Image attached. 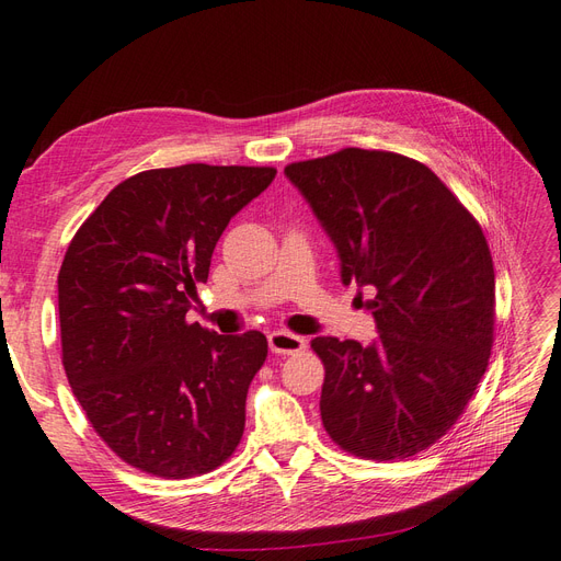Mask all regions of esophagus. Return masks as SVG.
<instances>
[{
    "label": "esophagus",
    "mask_w": 561,
    "mask_h": 561,
    "mask_svg": "<svg viewBox=\"0 0 561 561\" xmlns=\"http://www.w3.org/2000/svg\"><path fill=\"white\" fill-rule=\"evenodd\" d=\"M268 347H272V353L276 355H297L306 351V339L289 332H274L268 336Z\"/></svg>",
    "instance_id": "esophagus-1"
}]
</instances>
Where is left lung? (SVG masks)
Here are the masks:
<instances>
[{
  "instance_id": "obj_1",
  "label": "left lung",
  "mask_w": 561,
  "mask_h": 561,
  "mask_svg": "<svg viewBox=\"0 0 561 561\" xmlns=\"http://www.w3.org/2000/svg\"><path fill=\"white\" fill-rule=\"evenodd\" d=\"M287 179L311 204L341 257V278L371 287V345L318 336L320 415L362 459L413 457L469 405L494 343V264L485 234L450 187L390 150L343 148L293 162Z\"/></svg>"
}]
</instances>
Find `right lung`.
Returning <instances> with one entry per match:
<instances>
[{"mask_svg": "<svg viewBox=\"0 0 561 561\" xmlns=\"http://www.w3.org/2000/svg\"><path fill=\"white\" fill-rule=\"evenodd\" d=\"M274 176V167L141 171L67 248L57 274L65 374L96 436L134 469L195 478L241 443L266 336H222L185 316L227 222Z\"/></svg>", "mask_w": 561, "mask_h": 561, "instance_id": "obj_1", "label": "right lung"}]
</instances>
